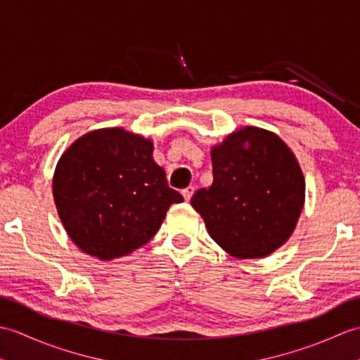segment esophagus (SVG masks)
Returning a JSON list of instances; mask_svg holds the SVG:
<instances>
[{
  "instance_id": "1",
  "label": "esophagus",
  "mask_w": 360,
  "mask_h": 360,
  "mask_svg": "<svg viewBox=\"0 0 360 360\" xmlns=\"http://www.w3.org/2000/svg\"><path fill=\"white\" fill-rule=\"evenodd\" d=\"M193 192H195V187L193 186H188L187 188L182 190V196H184L186 201H190V198H192Z\"/></svg>"
}]
</instances>
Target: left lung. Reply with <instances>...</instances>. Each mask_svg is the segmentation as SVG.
<instances>
[{
    "instance_id": "8db88e82",
    "label": "left lung",
    "mask_w": 360,
    "mask_h": 360,
    "mask_svg": "<svg viewBox=\"0 0 360 360\" xmlns=\"http://www.w3.org/2000/svg\"><path fill=\"white\" fill-rule=\"evenodd\" d=\"M213 182L192 198L207 232L229 255L264 258L295 231L304 205L300 164L280 137L243 127L210 150Z\"/></svg>"
}]
</instances>
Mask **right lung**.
Segmentation results:
<instances>
[{"instance_id":"add662e5","label":"right lung","mask_w":360,"mask_h":360,"mask_svg":"<svg viewBox=\"0 0 360 360\" xmlns=\"http://www.w3.org/2000/svg\"><path fill=\"white\" fill-rule=\"evenodd\" d=\"M52 195L72 243L102 262L147 244L170 205L184 201L153 159V142L124 128L74 141L58 159Z\"/></svg>"}]
</instances>
